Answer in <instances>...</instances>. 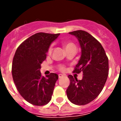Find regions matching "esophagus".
Returning a JSON list of instances; mask_svg holds the SVG:
<instances>
[{
  "label": "esophagus",
  "instance_id": "1",
  "mask_svg": "<svg viewBox=\"0 0 121 121\" xmlns=\"http://www.w3.org/2000/svg\"><path fill=\"white\" fill-rule=\"evenodd\" d=\"M63 76V74H58V77H59V78H62Z\"/></svg>",
  "mask_w": 121,
  "mask_h": 121
}]
</instances>
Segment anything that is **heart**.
Wrapping results in <instances>:
<instances>
[{
    "instance_id": "b5f03b06",
    "label": "heart",
    "mask_w": 121,
    "mask_h": 121,
    "mask_svg": "<svg viewBox=\"0 0 121 121\" xmlns=\"http://www.w3.org/2000/svg\"><path fill=\"white\" fill-rule=\"evenodd\" d=\"M63 47L65 48V49L66 51H67L69 50H71V49H73V48H74V49H76V45L74 44L72 42H65L63 43ZM52 47H50L49 48H48V54H50L52 52ZM60 70L61 71H63L64 69H65V67H63V66H60Z\"/></svg>"
}]
</instances>
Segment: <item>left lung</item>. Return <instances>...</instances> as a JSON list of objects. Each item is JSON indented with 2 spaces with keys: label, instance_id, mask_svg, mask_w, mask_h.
Segmentation results:
<instances>
[{
  "label": "left lung",
  "instance_id": "left-lung-1",
  "mask_svg": "<svg viewBox=\"0 0 121 121\" xmlns=\"http://www.w3.org/2000/svg\"><path fill=\"white\" fill-rule=\"evenodd\" d=\"M69 34L78 39L81 47V56L73 73L82 72L83 77L78 80L69 75L67 96L73 104L86 105L96 99L104 87L108 76V58L101 44L88 32L76 30Z\"/></svg>",
  "mask_w": 121,
  "mask_h": 121
}]
</instances>
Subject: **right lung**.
Segmentation results:
<instances>
[{
    "instance_id": "add662e5",
    "label": "right lung",
    "mask_w": 121,
    "mask_h": 121,
    "mask_svg": "<svg viewBox=\"0 0 121 121\" xmlns=\"http://www.w3.org/2000/svg\"><path fill=\"white\" fill-rule=\"evenodd\" d=\"M59 35L43 32L35 34L22 42L15 53L13 80L20 95L33 105L43 106L52 98L58 75L50 73L44 77L40 69L51 43Z\"/></svg>"
}]
</instances>
